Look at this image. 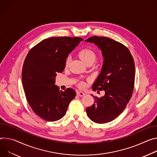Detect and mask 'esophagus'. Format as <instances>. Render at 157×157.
<instances>
[{
  "mask_svg": "<svg viewBox=\"0 0 157 157\" xmlns=\"http://www.w3.org/2000/svg\"><path fill=\"white\" fill-rule=\"evenodd\" d=\"M76 94H77V95L79 96H83L85 95V93H84V92H82V91H78V92L76 93Z\"/></svg>",
  "mask_w": 157,
  "mask_h": 157,
  "instance_id": "34e87169",
  "label": "esophagus"
}]
</instances>
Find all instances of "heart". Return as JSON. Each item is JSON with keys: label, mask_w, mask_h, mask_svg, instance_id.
Instances as JSON below:
<instances>
[{"label": "heart", "mask_w": 157, "mask_h": 157, "mask_svg": "<svg viewBox=\"0 0 157 157\" xmlns=\"http://www.w3.org/2000/svg\"><path fill=\"white\" fill-rule=\"evenodd\" d=\"M79 56L81 58V59L86 64H93L97 58L96 52L94 51H93L91 49H88V48H84V49H81L79 52ZM70 61H71V58L69 56L67 58L66 62H65L66 67H67L69 66ZM79 86L81 88L84 87V83L82 82H80L79 84Z\"/></svg>", "instance_id": "obj_1"}]
</instances>
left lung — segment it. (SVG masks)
Masks as SVG:
<instances>
[{
    "mask_svg": "<svg viewBox=\"0 0 157 157\" xmlns=\"http://www.w3.org/2000/svg\"><path fill=\"white\" fill-rule=\"evenodd\" d=\"M85 42L94 43L101 51L103 67L92 89L105 91L100 98L91 95L94 103L86 108L87 115L96 123H108L120 115L132 98L135 75L134 60L129 49L113 39L93 36Z\"/></svg>",
    "mask_w": 157,
    "mask_h": 157,
    "instance_id": "8db88e82",
    "label": "left lung"
}]
</instances>
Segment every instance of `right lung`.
<instances>
[{"mask_svg":"<svg viewBox=\"0 0 157 157\" xmlns=\"http://www.w3.org/2000/svg\"><path fill=\"white\" fill-rule=\"evenodd\" d=\"M81 37H54L33 47L25 59L22 81L28 103L37 116L47 121L62 118L76 96L73 89L60 91L55 85L57 73H62L68 54Z\"/></svg>","mask_w":157,"mask_h":157,"instance_id":"right-lung-1","label":"right lung"}]
</instances>
